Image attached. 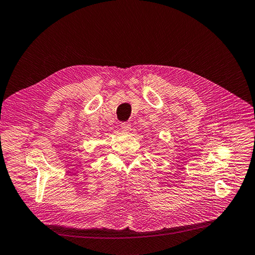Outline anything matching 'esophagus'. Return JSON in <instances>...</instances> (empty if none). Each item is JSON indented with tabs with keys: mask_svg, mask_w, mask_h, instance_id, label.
Listing matches in <instances>:
<instances>
[{
	"mask_svg": "<svg viewBox=\"0 0 255 255\" xmlns=\"http://www.w3.org/2000/svg\"><path fill=\"white\" fill-rule=\"evenodd\" d=\"M121 128L123 131H129V130L131 129V125H130V123L128 122H124L121 124Z\"/></svg>",
	"mask_w": 255,
	"mask_h": 255,
	"instance_id": "34e87169",
	"label": "esophagus"
}]
</instances>
